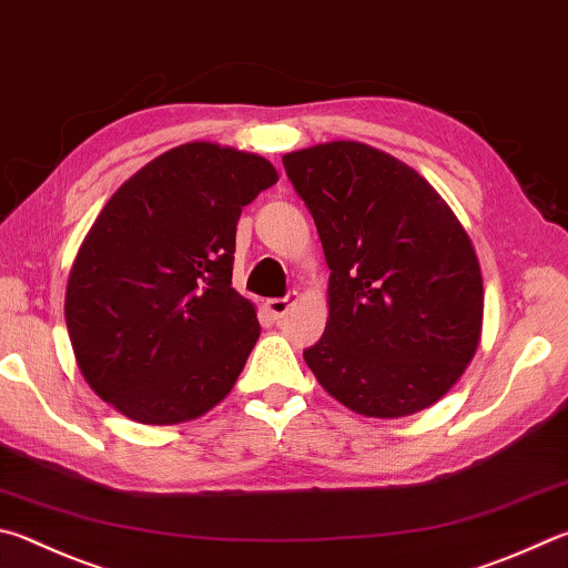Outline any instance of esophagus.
Returning a JSON list of instances; mask_svg holds the SVG:
<instances>
[{
	"mask_svg": "<svg viewBox=\"0 0 568 568\" xmlns=\"http://www.w3.org/2000/svg\"><path fill=\"white\" fill-rule=\"evenodd\" d=\"M293 303H297V293H291L285 297H271V301H265V311L273 320H281L291 311Z\"/></svg>",
	"mask_w": 568,
	"mask_h": 568,
	"instance_id": "1",
	"label": "esophagus"
}]
</instances>
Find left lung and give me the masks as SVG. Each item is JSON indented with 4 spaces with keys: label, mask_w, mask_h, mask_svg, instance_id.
Returning a JSON list of instances; mask_svg holds the SVG:
<instances>
[{
    "label": "left lung",
    "mask_w": 568,
    "mask_h": 568,
    "mask_svg": "<svg viewBox=\"0 0 568 568\" xmlns=\"http://www.w3.org/2000/svg\"><path fill=\"white\" fill-rule=\"evenodd\" d=\"M283 163L329 267V315L307 367L357 415L435 405L481 339V267L464 225L415 169L367 143H317Z\"/></svg>",
    "instance_id": "left-lung-1"
}]
</instances>
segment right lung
I'll return each instance as SVG.
<instances>
[{"instance_id": "obj_1", "label": "right lung", "mask_w": 568, "mask_h": 568, "mask_svg": "<svg viewBox=\"0 0 568 568\" xmlns=\"http://www.w3.org/2000/svg\"><path fill=\"white\" fill-rule=\"evenodd\" d=\"M277 171L193 141L111 195L71 265L67 329L97 395L141 425L195 419L229 395L261 335L231 285L243 205Z\"/></svg>"}]
</instances>
